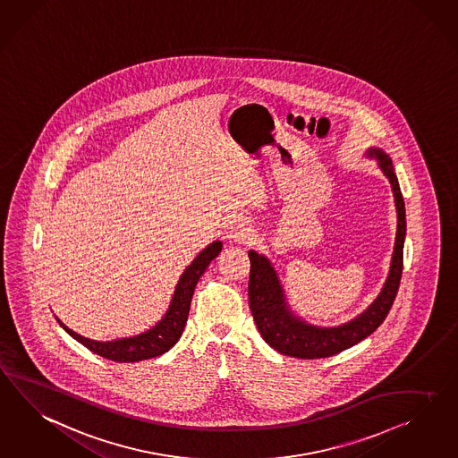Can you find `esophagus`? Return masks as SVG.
I'll list each match as a JSON object with an SVG mask.
<instances>
[{
	"label": "esophagus",
	"mask_w": 458,
	"mask_h": 458,
	"mask_svg": "<svg viewBox=\"0 0 458 458\" xmlns=\"http://www.w3.org/2000/svg\"><path fill=\"white\" fill-rule=\"evenodd\" d=\"M248 236H250V225L245 220H233L228 226L226 238L240 242V240H247Z\"/></svg>",
	"instance_id": "1"
}]
</instances>
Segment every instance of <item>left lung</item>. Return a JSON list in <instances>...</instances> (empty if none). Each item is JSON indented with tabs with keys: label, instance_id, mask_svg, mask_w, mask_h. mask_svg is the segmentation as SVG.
I'll return each instance as SVG.
<instances>
[{
	"label": "left lung",
	"instance_id": "1",
	"mask_svg": "<svg viewBox=\"0 0 458 458\" xmlns=\"http://www.w3.org/2000/svg\"><path fill=\"white\" fill-rule=\"evenodd\" d=\"M369 157L378 160L385 176L388 178L396 207L395 250L392 257L390 273L386 276L380 295L357 318L344 323L340 327H315L298 318L286 305L284 288L276 276L272 263L263 255L250 250V282H248V300L253 320L263 340L276 352L295 357V359L315 360L332 357L350 346L357 345L373 334L384 323L388 311L395 301L400 278L403 272V243L407 233L405 220V201L400 191V185L394 172V163L384 153V149L370 148Z\"/></svg>",
	"mask_w": 458,
	"mask_h": 458
}]
</instances>
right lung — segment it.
Returning <instances> with one entry per match:
<instances>
[{
  "mask_svg": "<svg viewBox=\"0 0 458 458\" xmlns=\"http://www.w3.org/2000/svg\"><path fill=\"white\" fill-rule=\"evenodd\" d=\"M222 247V242H213L203 251H199L197 259L188 265V268H185V272L180 276L178 284L174 288L172 303L166 310L165 317L153 328H149L143 334L135 335L130 338L112 340V342H97V340H89L81 335L74 334L73 330H70L64 323L60 322V318L56 320L62 325L66 334L72 335L76 342L87 346L88 350H91L93 353H97L103 359L120 361V363H130V361L133 363V361L160 357L165 352H168L183 334L186 318L190 313V303H191L198 280L205 273L211 260L218 257Z\"/></svg>",
  "mask_w": 458,
  "mask_h": 458,
  "instance_id": "obj_1",
  "label": "right lung"
}]
</instances>
